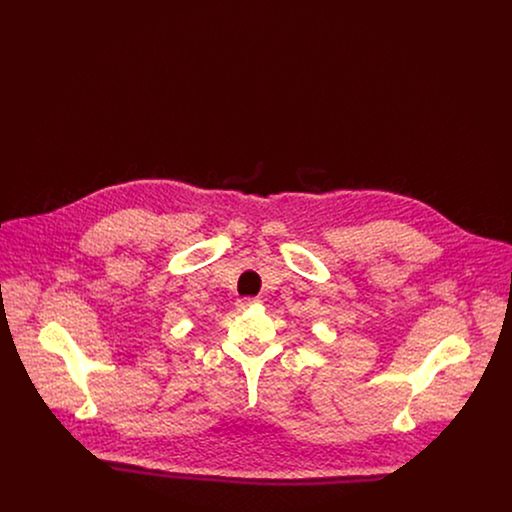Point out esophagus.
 <instances>
[{"mask_svg": "<svg viewBox=\"0 0 512 512\" xmlns=\"http://www.w3.org/2000/svg\"><path fill=\"white\" fill-rule=\"evenodd\" d=\"M257 303H259V299H257V297H242V299H238V301H236V307H238V311H245L247 307L257 305Z\"/></svg>", "mask_w": 512, "mask_h": 512, "instance_id": "34e87169", "label": "esophagus"}]
</instances>
